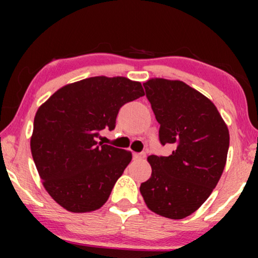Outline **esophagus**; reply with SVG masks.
<instances>
[{
	"mask_svg": "<svg viewBox=\"0 0 258 258\" xmlns=\"http://www.w3.org/2000/svg\"><path fill=\"white\" fill-rule=\"evenodd\" d=\"M133 160H141L146 158V153H133Z\"/></svg>",
	"mask_w": 258,
	"mask_h": 258,
	"instance_id": "1",
	"label": "esophagus"
}]
</instances>
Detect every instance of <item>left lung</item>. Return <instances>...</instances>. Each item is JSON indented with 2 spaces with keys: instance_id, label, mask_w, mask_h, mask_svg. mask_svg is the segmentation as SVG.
Wrapping results in <instances>:
<instances>
[{
  "instance_id": "1",
  "label": "left lung",
  "mask_w": 258,
  "mask_h": 258,
  "mask_svg": "<svg viewBox=\"0 0 258 258\" xmlns=\"http://www.w3.org/2000/svg\"><path fill=\"white\" fill-rule=\"evenodd\" d=\"M160 123L168 156L150 155L152 176L142 197L153 212L171 220L191 215L217 185L227 161L229 132L214 103L182 81L152 79L143 84Z\"/></svg>"
}]
</instances>
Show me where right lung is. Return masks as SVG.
<instances>
[{"label":"right lung","mask_w":258,"mask_h":258,"mask_svg":"<svg viewBox=\"0 0 258 258\" xmlns=\"http://www.w3.org/2000/svg\"><path fill=\"white\" fill-rule=\"evenodd\" d=\"M142 96L141 82L96 76L64 86L38 108L32 159L46 190L65 210L90 212L106 203L132 154L96 139L115 128L121 106Z\"/></svg>","instance_id":"obj_1"}]
</instances>
